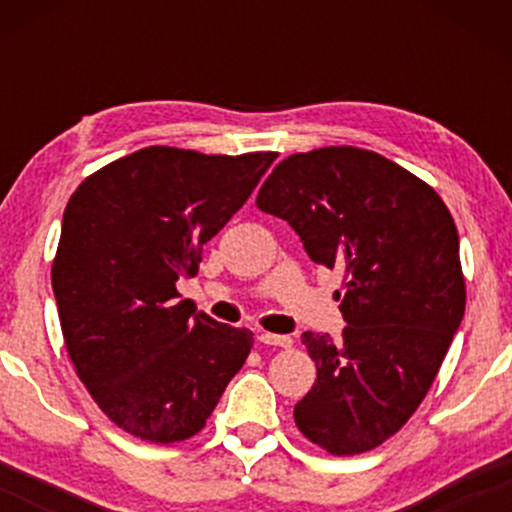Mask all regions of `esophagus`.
<instances>
[{
  "mask_svg": "<svg viewBox=\"0 0 512 512\" xmlns=\"http://www.w3.org/2000/svg\"><path fill=\"white\" fill-rule=\"evenodd\" d=\"M262 344L267 346H279V349H289V346L293 344V339L289 337V334H272V332H262L260 337Z\"/></svg>",
  "mask_w": 512,
  "mask_h": 512,
  "instance_id": "1",
  "label": "esophagus"
}]
</instances>
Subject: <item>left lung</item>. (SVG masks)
<instances>
[{"mask_svg":"<svg viewBox=\"0 0 512 512\" xmlns=\"http://www.w3.org/2000/svg\"><path fill=\"white\" fill-rule=\"evenodd\" d=\"M257 207L289 221L310 260L344 269L342 339L303 332L313 390L293 409L332 455L378 448L409 421L464 315L460 238L433 187L375 151L327 146L272 170Z\"/></svg>","mask_w":512,"mask_h":512,"instance_id":"8db88e82","label":"left lung"}]
</instances>
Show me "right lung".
Masks as SVG:
<instances>
[{"mask_svg":"<svg viewBox=\"0 0 512 512\" xmlns=\"http://www.w3.org/2000/svg\"><path fill=\"white\" fill-rule=\"evenodd\" d=\"M276 154L149 146L88 175L52 262L81 383L113 424L151 443L192 438L243 368L252 332L180 301L202 248L248 202Z\"/></svg>","mask_w":512,"mask_h":512,"instance_id":"obj_1","label":"right lung"}]
</instances>
